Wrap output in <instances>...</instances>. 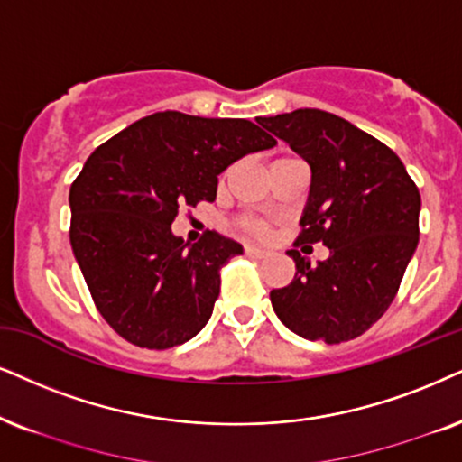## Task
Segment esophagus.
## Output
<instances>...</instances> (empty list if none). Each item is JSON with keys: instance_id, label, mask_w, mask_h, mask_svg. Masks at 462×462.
Here are the masks:
<instances>
[{"instance_id": "obj_1", "label": "esophagus", "mask_w": 462, "mask_h": 462, "mask_svg": "<svg viewBox=\"0 0 462 462\" xmlns=\"http://www.w3.org/2000/svg\"><path fill=\"white\" fill-rule=\"evenodd\" d=\"M245 254H247L249 258H255V260L268 258V251H266V249H260V247H255V245H247V247H245Z\"/></svg>"}]
</instances>
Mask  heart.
I'll list each match as a JSON object with an SVG mask.
<instances>
[{
	"instance_id": "heart-1",
	"label": "heart",
	"mask_w": 462,
	"mask_h": 462,
	"mask_svg": "<svg viewBox=\"0 0 462 462\" xmlns=\"http://www.w3.org/2000/svg\"><path fill=\"white\" fill-rule=\"evenodd\" d=\"M241 227L245 232H251V235H258V236H264L268 230L266 224H262V221H258V219H243Z\"/></svg>"
}]
</instances>
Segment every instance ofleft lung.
<instances>
[{
  "label": "left lung",
  "instance_id": "left-lung-1",
  "mask_svg": "<svg viewBox=\"0 0 462 462\" xmlns=\"http://www.w3.org/2000/svg\"><path fill=\"white\" fill-rule=\"evenodd\" d=\"M258 124L311 168L299 243H324L328 260L296 262L290 285L271 291L274 313L309 341L360 337L386 313L418 247L420 191L399 155L371 134L318 108Z\"/></svg>",
  "mask_w": 462,
  "mask_h": 462
}]
</instances>
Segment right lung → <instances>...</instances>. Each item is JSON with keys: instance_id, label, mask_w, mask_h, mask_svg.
<instances>
[{"instance_id": "obj_1", "label": "right lung", "mask_w": 462, "mask_h": 462, "mask_svg": "<svg viewBox=\"0 0 462 462\" xmlns=\"http://www.w3.org/2000/svg\"><path fill=\"white\" fill-rule=\"evenodd\" d=\"M277 144L247 119L177 110L136 121L100 144L69 188V243L93 302L116 335L168 349L196 337L219 296V271L241 243L172 232L179 208L213 202L217 177Z\"/></svg>"}]
</instances>
